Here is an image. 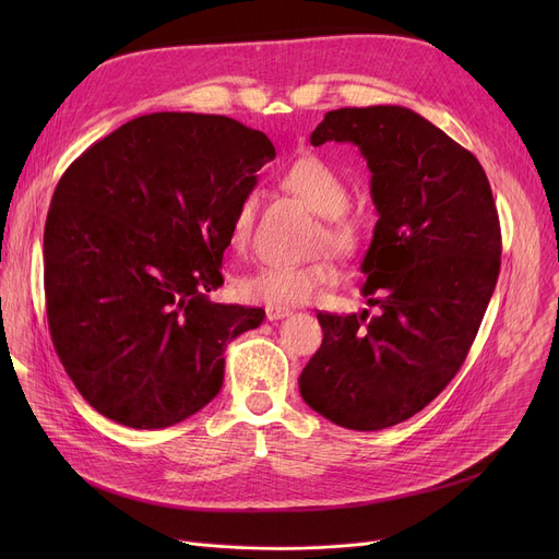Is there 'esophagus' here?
<instances>
[{"mask_svg": "<svg viewBox=\"0 0 559 559\" xmlns=\"http://www.w3.org/2000/svg\"><path fill=\"white\" fill-rule=\"evenodd\" d=\"M264 314H267L270 321H276V319H285L292 314L289 308H281V306H267L264 308Z\"/></svg>", "mask_w": 559, "mask_h": 559, "instance_id": "obj_1", "label": "esophagus"}]
</instances>
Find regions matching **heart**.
<instances>
[{"instance_id":"1","label":"heart","mask_w":559,"mask_h":559,"mask_svg":"<svg viewBox=\"0 0 559 559\" xmlns=\"http://www.w3.org/2000/svg\"><path fill=\"white\" fill-rule=\"evenodd\" d=\"M285 192L304 201L312 213L324 217L319 242H326L337 253L350 255L362 245V224L346 211L348 186L342 176L314 154L292 160L278 176ZM255 199L245 197L230 222V245L242 249L253 230ZM337 281V270L326 258L306 264H262L240 281L242 297L267 306H301L312 301L319 289Z\"/></svg>"}]
</instances>
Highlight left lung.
Segmentation results:
<instances>
[{"label":"left lung","instance_id":"8db88e82","mask_svg":"<svg viewBox=\"0 0 559 559\" xmlns=\"http://www.w3.org/2000/svg\"><path fill=\"white\" fill-rule=\"evenodd\" d=\"M354 142L378 211L362 295L376 317L317 319L324 342L299 378L304 401L348 430L396 426L460 371L501 270V224L478 158L403 106L326 112L310 144Z\"/></svg>","mask_w":559,"mask_h":559}]
</instances>
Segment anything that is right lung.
Wrapping results in <instances>:
<instances>
[{
    "label": "right lung",
    "mask_w": 559,
    "mask_h": 559,
    "mask_svg": "<svg viewBox=\"0 0 559 559\" xmlns=\"http://www.w3.org/2000/svg\"><path fill=\"white\" fill-rule=\"evenodd\" d=\"M276 150L224 115L152 112L85 150L45 224L49 333L81 396L129 428L209 405L262 308L213 304L230 222Z\"/></svg>",
    "instance_id": "obj_1"
}]
</instances>
